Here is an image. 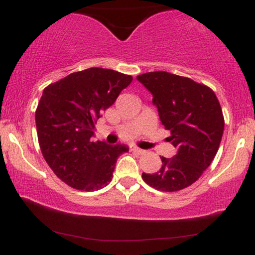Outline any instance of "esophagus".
Returning a JSON list of instances; mask_svg holds the SVG:
<instances>
[{
  "label": "esophagus",
  "instance_id": "obj_1",
  "mask_svg": "<svg viewBox=\"0 0 255 255\" xmlns=\"http://www.w3.org/2000/svg\"><path fill=\"white\" fill-rule=\"evenodd\" d=\"M131 151L135 152V153H137V154H142V153H145V151H144V150H141V148L136 147V146H131Z\"/></svg>",
  "mask_w": 255,
  "mask_h": 255
}]
</instances>
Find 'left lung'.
<instances>
[{
	"label": "left lung",
	"mask_w": 255,
	"mask_h": 255,
	"mask_svg": "<svg viewBox=\"0 0 255 255\" xmlns=\"http://www.w3.org/2000/svg\"><path fill=\"white\" fill-rule=\"evenodd\" d=\"M153 96L160 122L171 131L169 141L177 148L172 158L160 157L162 168L142 172V180L158 191L176 192L194 183L217 153L224 118L215 92L189 78L168 72L137 75Z\"/></svg>",
	"instance_id": "8db88e82"
}]
</instances>
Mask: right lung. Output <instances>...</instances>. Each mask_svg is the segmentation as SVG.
Returning a JSON list of instances; mask_svg holds the SVG:
<instances>
[{
  "label": "right lung",
  "mask_w": 255,
  "mask_h": 255,
  "mask_svg": "<svg viewBox=\"0 0 255 255\" xmlns=\"http://www.w3.org/2000/svg\"><path fill=\"white\" fill-rule=\"evenodd\" d=\"M133 80L113 69L72 73L45 87L36 110L44 159L58 178L80 191H98L111 181L128 146L93 142L95 124Z\"/></svg>",
  "instance_id": "obj_1"
}]
</instances>
